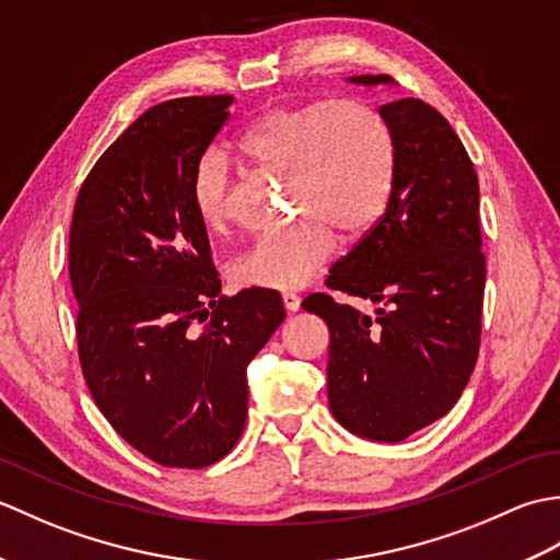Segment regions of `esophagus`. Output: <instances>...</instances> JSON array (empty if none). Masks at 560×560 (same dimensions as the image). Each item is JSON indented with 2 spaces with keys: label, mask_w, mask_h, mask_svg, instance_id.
Segmentation results:
<instances>
[{
  "label": "esophagus",
  "mask_w": 560,
  "mask_h": 560,
  "mask_svg": "<svg viewBox=\"0 0 560 560\" xmlns=\"http://www.w3.org/2000/svg\"><path fill=\"white\" fill-rule=\"evenodd\" d=\"M283 307H287V313H299L301 311V299L295 293H283Z\"/></svg>",
  "instance_id": "obj_1"
}]
</instances>
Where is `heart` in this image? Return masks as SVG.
Instances as JSON below:
<instances>
[{"label": "heart", "instance_id": "b5f03b06", "mask_svg": "<svg viewBox=\"0 0 560 560\" xmlns=\"http://www.w3.org/2000/svg\"><path fill=\"white\" fill-rule=\"evenodd\" d=\"M241 151L257 168L291 177L293 207L305 221L259 235L231 265L245 289H301L335 255V233L359 237L383 217L395 187V141L375 110L353 101H313L273 108L245 129ZM209 231L233 213V173L219 149L201 153L189 180Z\"/></svg>", "mask_w": 560, "mask_h": 560}]
</instances>
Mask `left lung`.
Segmentation results:
<instances>
[{
    "label": "left lung",
    "mask_w": 560,
    "mask_h": 560,
    "mask_svg": "<svg viewBox=\"0 0 560 560\" xmlns=\"http://www.w3.org/2000/svg\"><path fill=\"white\" fill-rule=\"evenodd\" d=\"M351 83H392L387 74ZM395 141V187L383 217L343 255L327 289L380 303L368 317L313 293L303 311L329 327V409L347 431L399 443L445 416L477 365L486 257L479 177L433 105H380Z\"/></svg>",
    "instance_id": "obj_1"
}]
</instances>
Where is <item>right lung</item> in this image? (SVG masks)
I'll use <instances>...</instances> for the list:
<instances>
[{
	"mask_svg": "<svg viewBox=\"0 0 560 560\" xmlns=\"http://www.w3.org/2000/svg\"><path fill=\"white\" fill-rule=\"evenodd\" d=\"M233 96L153 105L93 165L69 231L83 377L108 423L163 467L229 455L245 368L287 317L267 289L221 293L189 180Z\"/></svg>",
	"mask_w": 560,
	"mask_h": 560,
	"instance_id": "add662e5",
	"label": "right lung"
}]
</instances>
